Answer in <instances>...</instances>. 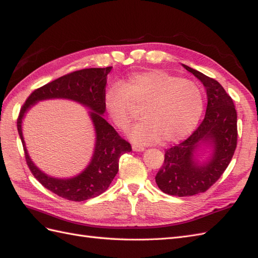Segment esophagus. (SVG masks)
Listing matches in <instances>:
<instances>
[{
    "mask_svg": "<svg viewBox=\"0 0 258 258\" xmlns=\"http://www.w3.org/2000/svg\"><path fill=\"white\" fill-rule=\"evenodd\" d=\"M132 149L136 151V153H141V151L145 150V148L143 146H141V145H135V144L133 145V146H132Z\"/></svg>",
    "mask_w": 258,
    "mask_h": 258,
    "instance_id": "esophagus-1",
    "label": "esophagus"
}]
</instances>
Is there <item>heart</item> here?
<instances>
[{
  "instance_id": "b5f03b06",
  "label": "heart",
  "mask_w": 258,
  "mask_h": 258,
  "mask_svg": "<svg viewBox=\"0 0 258 258\" xmlns=\"http://www.w3.org/2000/svg\"><path fill=\"white\" fill-rule=\"evenodd\" d=\"M104 107L120 130H126L141 109L143 120L128 132L138 144L166 145L197 126L204 110L200 86L159 70L135 73L104 92Z\"/></svg>"
}]
</instances>
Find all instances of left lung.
Segmentation results:
<instances>
[{"label": "left lung", "instance_id": "obj_1", "mask_svg": "<svg viewBox=\"0 0 258 258\" xmlns=\"http://www.w3.org/2000/svg\"><path fill=\"white\" fill-rule=\"evenodd\" d=\"M182 66L204 85L207 108L194 133L166 150L163 166L156 175L157 185L163 193L179 197L206 192L229 166L237 141L232 99L214 78L185 64Z\"/></svg>", "mask_w": 258, "mask_h": 258}]
</instances>
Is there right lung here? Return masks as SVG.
Masks as SVG:
<instances>
[{"label":"right lung","instance_id":"1","mask_svg":"<svg viewBox=\"0 0 258 258\" xmlns=\"http://www.w3.org/2000/svg\"><path fill=\"white\" fill-rule=\"evenodd\" d=\"M111 70L112 66L84 69L57 78L32 92L19 112L17 130L31 173L45 188L69 201L83 202L102 194L117 173L120 157L132 151L130 143L121 138L103 117V97ZM51 98H65L87 107L95 130V147L89 166L72 178L51 177L39 169L31 160L23 140L22 120L27 112L38 102Z\"/></svg>","mask_w":258,"mask_h":258}]
</instances>
